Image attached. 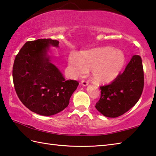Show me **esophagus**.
Here are the masks:
<instances>
[{
	"label": "esophagus",
	"mask_w": 156,
	"mask_h": 156,
	"mask_svg": "<svg viewBox=\"0 0 156 156\" xmlns=\"http://www.w3.org/2000/svg\"><path fill=\"white\" fill-rule=\"evenodd\" d=\"M81 84L83 85V87H87L89 85V83H88L87 81H85V80H83L81 82Z\"/></svg>",
	"instance_id": "obj_1"
}]
</instances>
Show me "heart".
<instances>
[{"label": "heart", "mask_w": 156, "mask_h": 156, "mask_svg": "<svg viewBox=\"0 0 156 156\" xmlns=\"http://www.w3.org/2000/svg\"><path fill=\"white\" fill-rule=\"evenodd\" d=\"M126 63V57L121 50L110 47L84 51L80 56L72 54L69 66L73 74L85 73L90 69L92 78L98 83H106L117 78Z\"/></svg>", "instance_id": "obj_1"}]
</instances>
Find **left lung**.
I'll return each mask as SVG.
<instances>
[{
	"label": "left lung",
	"mask_w": 156,
	"mask_h": 156,
	"mask_svg": "<svg viewBox=\"0 0 156 156\" xmlns=\"http://www.w3.org/2000/svg\"><path fill=\"white\" fill-rule=\"evenodd\" d=\"M144 87L142 59L133 55L122 73L111 84L100 87L101 97L95 108L107 117L123 115L138 102Z\"/></svg>",
	"instance_id": "1"
}]
</instances>
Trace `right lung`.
<instances>
[{"label": "right lung", "mask_w": 156, "mask_h": 156, "mask_svg": "<svg viewBox=\"0 0 156 156\" xmlns=\"http://www.w3.org/2000/svg\"><path fill=\"white\" fill-rule=\"evenodd\" d=\"M59 41L39 39L28 41L16 56L13 80L17 95L31 111L42 116L61 112L78 86L76 80H66L48 54Z\"/></svg>", "instance_id": "1"}]
</instances>
